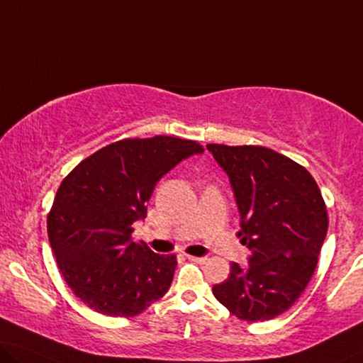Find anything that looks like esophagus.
Returning <instances> with one entry per match:
<instances>
[{"instance_id":"obj_1","label":"esophagus","mask_w":363,"mask_h":363,"mask_svg":"<svg viewBox=\"0 0 363 363\" xmlns=\"http://www.w3.org/2000/svg\"><path fill=\"white\" fill-rule=\"evenodd\" d=\"M187 259H189V261H192V262H197V264H203V262H207V257H197V256H187Z\"/></svg>"}]
</instances>
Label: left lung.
I'll list each match as a JSON object with an SVG mask.
<instances>
[{
    "label": "left lung",
    "mask_w": 363,
    "mask_h": 363,
    "mask_svg": "<svg viewBox=\"0 0 363 363\" xmlns=\"http://www.w3.org/2000/svg\"><path fill=\"white\" fill-rule=\"evenodd\" d=\"M230 177L250 266L231 262L230 277L213 295L231 315L267 321L300 298L313 277L328 233L320 187L301 164L266 147L207 145Z\"/></svg>",
    "instance_id": "obj_1"
}]
</instances>
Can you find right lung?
I'll return each mask as SVG.
<instances>
[{
    "label": "right lung",
    "instance_id": "obj_1",
    "mask_svg": "<svg viewBox=\"0 0 363 363\" xmlns=\"http://www.w3.org/2000/svg\"><path fill=\"white\" fill-rule=\"evenodd\" d=\"M203 148L166 135L125 138L81 161L58 187L48 241L65 282L91 310L137 316L169 290L176 256L132 241L133 223L166 172Z\"/></svg>",
    "mask_w": 363,
    "mask_h": 363
}]
</instances>
